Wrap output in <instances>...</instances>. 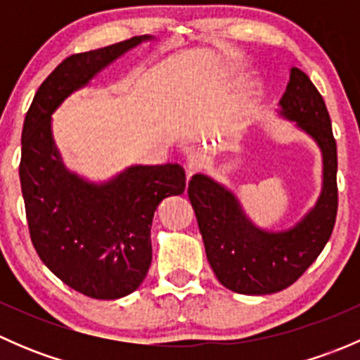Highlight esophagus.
<instances>
[{"mask_svg": "<svg viewBox=\"0 0 360 360\" xmlns=\"http://www.w3.org/2000/svg\"><path fill=\"white\" fill-rule=\"evenodd\" d=\"M202 165H203V155L200 153V151H191V153L188 155V160H186L188 177H191L195 172H198V170L202 169Z\"/></svg>", "mask_w": 360, "mask_h": 360, "instance_id": "1", "label": "esophagus"}]
</instances>
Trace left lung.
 <instances>
[{
    "label": "left lung",
    "instance_id": "left-lung-1",
    "mask_svg": "<svg viewBox=\"0 0 360 360\" xmlns=\"http://www.w3.org/2000/svg\"><path fill=\"white\" fill-rule=\"evenodd\" d=\"M278 106V115L308 134L322 153L321 195L294 226L281 231L256 226L237 195L207 174H195L188 184L210 268L224 288L249 296L294 284L326 248L336 221L338 155L324 99L301 69L291 68Z\"/></svg>",
    "mask_w": 360,
    "mask_h": 360
}]
</instances>
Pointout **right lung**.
Segmentation results:
<instances>
[{"instance_id": "right-lung-1", "label": "right lung", "mask_w": 360, "mask_h": 360, "mask_svg": "<svg viewBox=\"0 0 360 360\" xmlns=\"http://www.w3.org/2000/svg\"><path fill=\"white\" fill-rule=\"evenodd\" d=\"M153 36L75 53L41 83L24 120L20 186L29 233L39 259L75 291L96 300L134 292L151 264V223L160 202L181 195L179 163L130 165L104 183L64 165L52 115L103 69Z\"/></svg>"}]
</instances>
